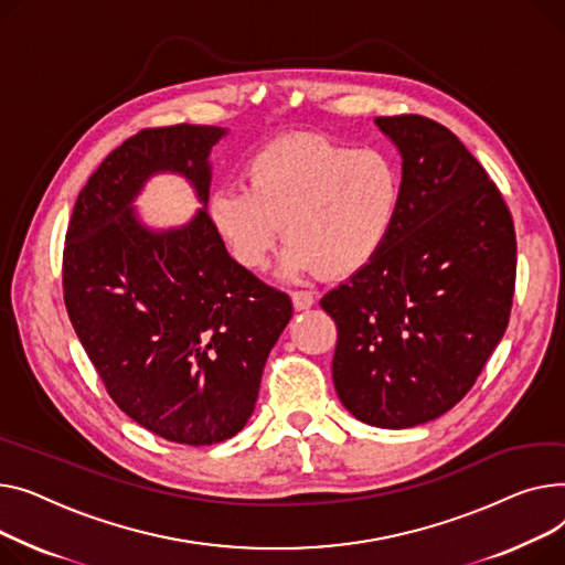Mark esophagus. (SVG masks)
Instances as JSON below:
<instances>
[{"mask_svg":"<svg viewBox=\"0 0 565 565\" xmlns=\"http://www.w3.org/2000/svg\"><path fill=\"white\" fill-rule=\"evenodd\" d=\"M291 303H294V308L298 310V312H303V310H310L312 306H315V298H312V294L310 291H291Z\"/></svg>","mask_w":565,"mask_h":565,"instance_id":"esophagus-1","label":"esophagus"}]
</instances>
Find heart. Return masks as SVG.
I'll return each instance as SVG.
<instances>
[{"instance_id": "b5f03b06", "label": "heart", "mask_w": 565, "mask_h": 565, "mask_svg": "<svg viewBox=\"0 0 565 565\" xmlns=\"http://www.w3.org/2000/svg\"><path fill=\"white\" fill-rule=\"evenodd\" d=\"M246 182L248 189L212 193V223L232 257L253 271L267 267L285 235L282 274L289 278L317 269L347 278L367 267L387 246L404 201L402 166L390 152L315 135L259 148Z\"/></svg>"}]
</instances>
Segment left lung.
Listing matches in <instances>:
<instances>
[{"label": "left lung", "mask_w": 565, "mask_h": 565, "mask_svg": "<svg viewBox=\"0 0 565 565\" xmlns=\"http://www.w3.org/2000/svg\"><path fill=\"white\" fill-rule=\"evenodd\" d=\"M402 154L404 201L387 246L321 298L338 323L344 408L411 428L454 408L500 344L513 303L515 230L502 193L447 127L374 120Z\"/></svg>", "instance_id": "1"}]
</instances>
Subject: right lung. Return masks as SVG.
Listing matches in <instances>:
<instances>
[{
  "instance_id": "obj_1",
  "label": "right lung",
  "mask_w": 565,
  "mask_h": 565,
  "mask_svg": "<svg viewBox=\"0 0 565 565\" xmlns=\"http://www.w3.org/2000/svg\"><path fill=\"white\" fill-rule=\"evenodd\" d=\"M225 127L143 129L82 189L65 232L63 296L118 408L171 443L216 445L246 426L291 301L230 257L207 214L212 148ZM184 177L204 207L152 228L136 212L148 179Z\"/></svg>"
}]
</instances>
